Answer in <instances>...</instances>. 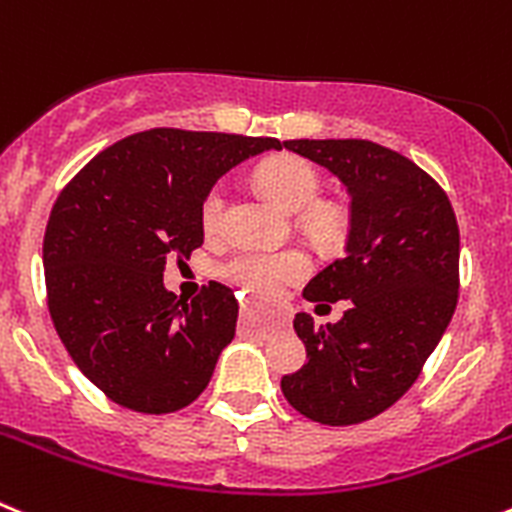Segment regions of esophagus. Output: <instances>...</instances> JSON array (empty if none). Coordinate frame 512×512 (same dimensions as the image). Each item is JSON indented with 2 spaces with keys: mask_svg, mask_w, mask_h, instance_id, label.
<instances>
[{
  "mask_svg": "<svg viewBox=\"0 0 512 512\" xmlns=\"http://www.w3.org/2000/svg\"><path fill=\"white\" fill-rule=\"evenodd\" d=\"M251 302H243L241 305V312L243 315H246V312H251ZM266 325H269V328H282L284 325V318H282V312H277V310H269L266 312Z\"/></svg>",
  "mask_w": 512,
  "mask_h": 512,
  "instance_id": "esophagus-1",
  "label": "esophagus"
}]
</instances>
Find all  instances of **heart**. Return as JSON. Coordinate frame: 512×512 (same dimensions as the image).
Instances as JSON below:
<instances>
[{"instance_id": "1", "label": "heart", "mask_w": 512, "mask_h": 512, "mask_svg": "<svg viewBox=\"0 0 512 512\" xmlns=\"http://www.w3.org/2000/svg\"><path fill=\"white\" fill-rule=\"evenodd\" d=\"M264 192L271 200L282 205L289 212H305V228L315 238H333L341 230V212L330 205H318L320 200V176L318 171L307 164L305 158L297 156H279L266 161L256 174ZM225 200H228V189L225 184H215L205 194L200 207L202 228L207 233H215L223 223ZM220 274L228 282L238 287L256 292V295H271L282 289L284 284L295 282V279L307 274V259L300 251H246L233 253L228 261L220 264Z\"/></svg>"}]
</instances>
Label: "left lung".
<instances>
[{
  "label": "left lung",
  "mask_w": 512,
  "mask_h": 512,
  "mask_svg": "<svg viewBox=\"0 0 512 512\" xmlns=\"http://www.w3.org/2000/svg\"><path fill=\"white\" fill-rule=\"evenodd\" d=\"M338 176L351 197L343 256L307 282L310 302L351 300L338 323L297 312L307 364L282 377L297 413L354 425L413 387L451 323L459 292V225L441 187L372 140H284Z\"/></svg>",
  "instance_id": "8db88e82"
}]
</instances>
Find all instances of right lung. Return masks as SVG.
I'll return each instance as SVG.
<instances>
[{
	"mask_svg": "<svg viewBox=\"0 0 512 512\" xmlns=\"http://www.w3.org/2000/svg\"><path fill=\"white\" fill-rule=\"evenodd\" d=\"M277 138L153 128L117 140L58 194L45 228L48 310L81 374L135 413L187 408L233 341V289L192 302L164 287L166 259L205 241L200 207L233 166Z\"/></svg>",
	"mask_w": 512,
	"mask_h": 512,
	"instance_id": "right-lung-1",
	"label": "right lung"
}]
</instances>
